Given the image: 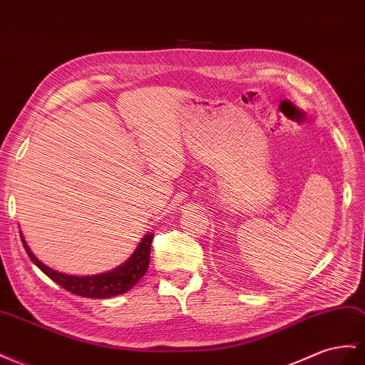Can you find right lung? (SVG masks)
Segmentation results:
<instances>
[{"mask_svg": "<svg viewBox=\"0 0 365 365\" xmlns=\"http://www.w3.org/2000/svg\"><path fill=\"white\" fill-rule=\"evenodd\" d=\"M152 240L153 233L145 235L130 258L115 270L106 272L101 274H92V277H75V274H64L60 272H55L52 269H48L47 265H44L39 259H36L31 249L27 247V244L21 235V241L26 253L29 255V258L32 259V262L38 265L39 270L46 273L47 277L56 284H60L67 292L78 294V297L98 299L110 298L116 297V294L125 293L144 277L150 261Z\"/></svg>", "mask_w": 365, "mask_h": 365, "instance_id": "obj_1", "label": "right lung"}]
</instances>
